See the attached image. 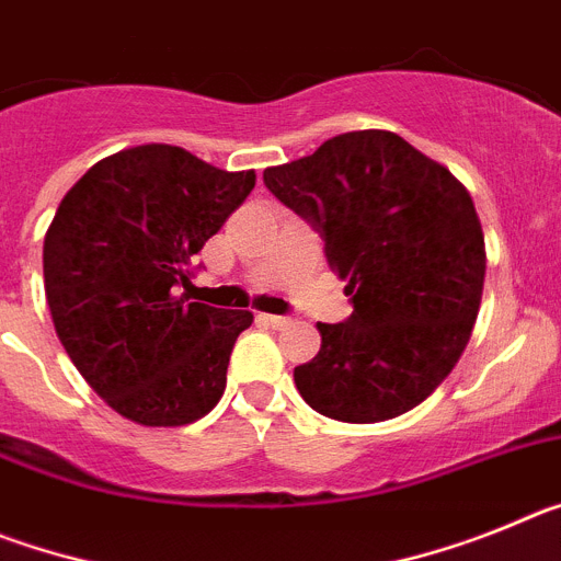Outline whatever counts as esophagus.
<instances>
[{"label": "esophagus", "mask_w": 561, "mask_h": 561, "mask_svg": "<svg viewBox=\"0 0 561 561\" xmlns=\"http://www.w3.org/2000/svg\"><path fill=\"white\" fill-rule=\"evenodd\" d=\"M261 320H264L266 325H272V329H284V325L291 323V317L284 314H261Z\"/></svg>", "instance_id": "esophagus-1"}]
</instances>
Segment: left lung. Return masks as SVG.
<instances>
[{
	"label": "left lung",
	"instance_id": "8db88e82",
	"mask_svg": "<svg viewBox=\"0 0 561 561\" xmlns=\"http://www.w3.org/2000/svg\"><path fill=\"white\" fill-rule=\"evenodd\" d=\"M264 185L320 232L354 304L345 323H317L323 345L295 368L306 404L348 424L413 410L453 374L478 320L485 244L469 191L381 128L266 168Z\"/></svg>",
	"mask_w": 561,
	"mask_h": 561
}]
</instances>
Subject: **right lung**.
<instances>
[{"label":"right lung","instance_id":"obj_1","mask_svg":"<svg viewBox=\"0 0 561 561\" xmlns=\"http://www.w3.org/2000/svg\"><path fill=\"white\" fill-rule=\"evenodd\" d=\"M252 187L255 171L151 142L95 162L58 205L44 236L49 314L89 388L128 421L182 427L219 404L252 311L191 300V261Z\"/></svg>","mask_w":561,"mask_h":561}]
</instances>
